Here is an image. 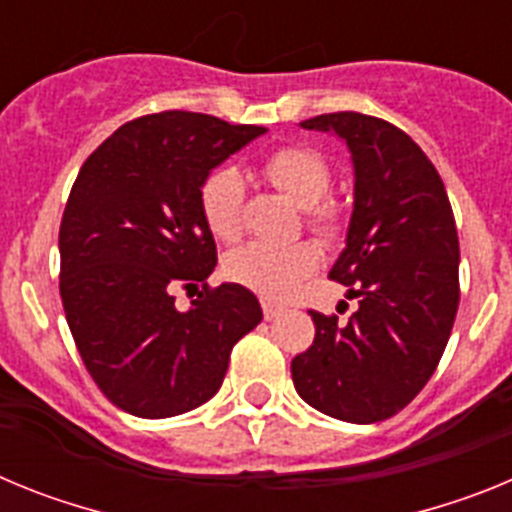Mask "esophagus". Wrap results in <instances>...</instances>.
I'll return each mask as SVG.
<instances>
[{
    "mask_svg": "<svg viewBox=\"0 0 512 512\" xmlns=\"http://www.w3.org/2000/svg\"><path fill=\"white\" fill-rule=\"evenodd\" d=\"M282 315V307L271 305V302H264V318L266 320H277Z\"/></svg>",
    "mask_w": 512,
    "mask_h": 512,
    "instance_id": "1",
    "label": "esophagus"
}]
</instances>
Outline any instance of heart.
I'll list each match as a JSON object with an SVG mask.
<instances>
[{
	"label": "heart",
	"mask_w": 512,
	"mask_h": 512,
	"mask_svg": "<svg viewBox=\"0 0 512 512\" xmlns=\"http://www.w3.org/2000/svg\"><path fill=\"white\" fill-rule=\"evenodd\" d=\"M264 176L282 189L295 205L305 207L307 225L323 238H333L341 228V210L323 200L330 187V169L320 153L302 146H284L269 153L264 161ZM243 187L241 174L230 166L212 171L202 182L200 210L207 228L220 241H235L243 230ZM320 256L312 243H266L253 241L235 248L225 261V271L235 282L253 292L284 300L297 284L315 271Z\"/></svg>",
	"instance_id": "obj_1"
}]
</instances>
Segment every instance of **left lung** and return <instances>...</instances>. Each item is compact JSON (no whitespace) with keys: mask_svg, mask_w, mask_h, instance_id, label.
<instances>
[{"mask_svg":"<svg viewBox=\"0 0 512 512\" xmlns=\"http://www.w3.org/2000/svg\"><path fill=\"white\" fill-rule=\"evenodd\" d=\"M341 138L354 166L346 248L330 279L359 310L310 312L315 341L292 359L307 405L346 423H377L408 405L436 372L459 307V235L436 166L379 117L333 112L300 122Z\"/></svg>","mask_w":512,"mask_h":512,"instance_id":"8db88e82","label":"left lung"}]
</instances>
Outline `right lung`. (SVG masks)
Segmentation results:
<instances>
[{
  "label": "right lung",
  "mask_w": 512,
  "mask_h": 512,
  "mask_svg": "<svg viewBox=\"0 0 512 512\" xmlns=\"http://www.w3.org/2000/svg\"><path fill=\"white\" fill-rule=\"evenodd\" d=\"M200 112L122 125L84 161L63 210L61 300L71 336L104 397L138 418H171L210 400L230 351L261 323L251 289L223 282L189 310L176 287L215 271L202 182L264 135Z\"/></svg>",
  "instance_id": "right-lung-1"
}]
</instances>
